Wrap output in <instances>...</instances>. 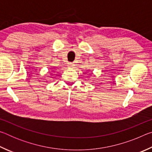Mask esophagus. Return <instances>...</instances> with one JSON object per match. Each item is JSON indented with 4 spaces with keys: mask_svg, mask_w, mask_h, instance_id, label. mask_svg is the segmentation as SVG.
<instances>
[{
    "mask_svg": "<svg viewBox=\"0 0 152 152\" xmlns=\"http://www.w3.org/2000/svg\"><path fill=\"white\" fill-rule=\"evenodd\" d=\"M68 66L69 67H71V68H72V67L74 66V64L73 63H69L68 64Z\"/></svg>",
    "mask_w": 152,
    "mask_h": 152,
    "instance_id": "esophagus-1",
    "label": "esophagus"
}]
</instances>
